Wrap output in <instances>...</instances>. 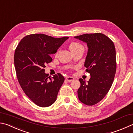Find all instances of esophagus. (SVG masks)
<instances>
[{
  "label": "esophagus",
  "mask_w": 133,
  "mask_h": 133,
  "mask_svg": "<svg viewBox=\"0 0 133 133\" xmlns=\"http://www.w3.org/2000/svg\"><path fill=\"white\" fill-rule=\"evenodd\" d=\"M66 80L67 81H69V82H70V81H73L74 79V78H73V77H66Z\"/></svg>",
  "instance_id": "esophagus-1"
}]
</instances>
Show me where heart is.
I'll return each mask as SVG.
<instances>
[{
	"mask_svg": "<svg viewBox=\"0 0 133 133\" xmlns=\"http://www.w3.org/2000/svg\"><path fill=\"white\" fill-rule=\"evenodd\" d=\"M69 47H70V49L71 50V52L75 51V50L78 49H79V48H83V45H81L80 43L77 42H71L70 44ZM56 54H57V52L56 53Z\"/></svg>",
	"mask_w": 133,
	"mask_h": 133,
	"instance_id": "obj_1",
	"label": "heart"
}]
</instances>
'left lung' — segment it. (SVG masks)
<instances>
[{"label":"left lung","instance_id":"obj_1","mask_svg":"<svg viewBox=\"0 0 133 133\" xmlns=\"http://www.w3.org/2000/svg\"><path fill=\"white\" fill-rule=\"evenodd\" d=\"M74 38L85 42L88 48L84 66L91 78L87 83L79 79L81 85L77 93L82 103L92 106L105 97L114 80L116 71L115 45L101 33L85 34Z\"/></svg>","mask_w":133,"mask_h":133}]
</instances>
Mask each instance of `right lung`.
<instances>
[{
  "mask_svg": "<svg viewBox=\"0 0 133 133\" xmlns=\"http://www.w3.org/2000/svg\"><path fill=\"white\" fill-rule=\"evenodd\" d=\"M68 38L35 34L24 37L16 48L14 63L18 83L25 95L40 107H48L56 101L64 81L60 73L50 78L44 68L52 62L50 55Z\"/></svg>",
  "mask_w": 133,
  "mask_h": 133,
  "instance_id": "1",
  "label": "right lung"
}]
</instances>
